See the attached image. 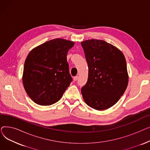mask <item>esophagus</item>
<instances>
[{
  "mask_svg": "<svg viewBox=\"0 0 150 150\" xmlns=\"http://www.w3.org/2000/svg\"><path fill=\"white\" fill-rule=\"evenodd\" d=\"M78 79V76H75L74 77V81H77Z\"/></svg>",
  "mask_w": 150,
  "mask_h": 150,
  "instance_id": "esophagus-1",
  "label": "esophagus"
}]
</instances>
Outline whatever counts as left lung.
<instances>
[{
    "instance_id": "obj_1",
    "label": "left lung",
    "mask_w": 150,
    "mask_h": 150,
    "mask_svg": "<svg viewBox=\"0 0 150 150\" xmlns=\"http://www.w3.org/2000/svg\"><path fill=\"white\" fill-rule=\"evenodd\" d=\"M89 67L88 79L81 89L86 103L98 111L114 105L128 84L127 62L123 53L103 40L81 42Z\"/></svg>"
}]
</instances>
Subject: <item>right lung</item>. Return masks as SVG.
<instances>
[{
	"instance_id": "obj_1",
	"label": "right lung",
	"mask_w": 150,
	"mask_h": 150,
	"mask_svg": "<svg viewBox=\"0 0 150 150\" xmlns=\"http://www.w3.org/2000/svg\"><path fill=\"white\" fill-rule=\"evenodd\" d=\"M74 44L64 39H54L35 47L28 54L22 81L28 96L36 104L55 103L72 81L67 54Z\"/></svg>"
}]
</instances>
